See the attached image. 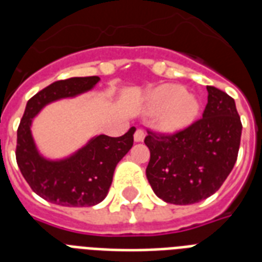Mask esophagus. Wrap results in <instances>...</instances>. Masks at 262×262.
I'll use <instances>...</instances> for the list:
<instances>
[{
  "label": "esophagus",
  "instance_id": "34e87169",
  "mask_svg": "<svg viewBox=\"0 0 262 262\" xmlns=\"http://www.w3.org/2000/svg\"><path fill=\"white\" fill-rule=\"evenodd\" d=\"M144 137H145V132H144L143 129H137V130L135 132V141L140 143V141H143Z\"/></svg>",
  "mask_w": 262,
  "mask_h": 262
}]
</instances>
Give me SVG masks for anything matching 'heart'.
<instances>
[{"label":"heart","mask_w":262,"mask_h":262,"mask_svg":"<svg viewBox=\"0 0 262 262\" xmlns=\"http://www.w3.org/2000/svg\"><path fill=\"white\" fill-rule=\"evenodd\" d=\"M148 108L152 113L162 111L159 123L164 130H178L194 119L199 103L181 85L164 84L149 94Z\"/></svg>","instance_id":"1"}]
</instances>
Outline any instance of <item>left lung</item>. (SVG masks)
<instances>
[{"label":"left lung","mask_w":262,"mask_h":262,"mask_svg":"<svg viewBox=\"0 0 262 262\" xmlns=\"http://www.w3.org/2000/svg\"><path fill=\"white\" fill-rule=\"evenodd\" d=\"M203 117L174 133L147 129L151 159L145 174L166 203L187 205L208 199L223 185L238 158L242 122L234 99L208 85Z\"/></svg>","instance_id":"1"}]
</instances>
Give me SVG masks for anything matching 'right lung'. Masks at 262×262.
<instances>
[{
  "label": "right lung",
  "mask_w": 262,
  "mask_h": 262,
  "mask_svg": "<svg viewBox=\"0 0 262 262\" xmlns=\"http://www.w3.org/2000/svg\"><path fill=\"white\" fill-rule=\"evenodd\" d=\"M98 76L58 80L27 102L17 129L16 162L31 189L46 201L62 207H92L102 201L113 182L115 166L133 145L136 127L121 137L96 136L75 155L47 160L39 155L31 135L35 115L50 102L90 91Z\"/></svg>",
  "instance_id": "add662e5"
}]
</instances>
